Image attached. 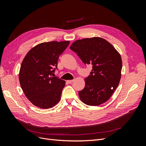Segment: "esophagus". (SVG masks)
I'll return each mask as SVG.
<instances>
[{
  "label": "esophagus",
  "mask_w": 146,
  "mask_h": 146,
  "mask_svg": "<svg viewBox=\"0 0 146 146\" xmlns=\"http://www.w3.org/2000/svg\"><path fill=\"white\" fill-rule=\"evenodd\" d=\"M74 82V80H68V83L69 84H71L72 82Z\"/></svg>",
  "instance_id": "1"
}]
</instances>
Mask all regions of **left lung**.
<instances>
[{
	"label": "left lung",
	"instance_id": "1",
	"mask_svg": "<svg viewBox=\"0 0 146 146\" xmlns=\"http://www.w3.org/2000/svg\"><path fill=\"white\" fill-rule=\"evenodd\" d=\"M70 49L83 63L91 64L92 70L85 78V86L78 95L83 103L97 106L107 102L120 82L122 59L120 54L105 39L94 37L77 40Z\"/></svg>",
	"mask_w": 146,
	"mask_h": 146
}]
</instances>
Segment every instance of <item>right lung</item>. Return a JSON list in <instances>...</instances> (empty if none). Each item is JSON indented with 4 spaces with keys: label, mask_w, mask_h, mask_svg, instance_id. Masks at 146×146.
I'll list each match as a JSON object with an SVG mask.
<instances>
[{
    "label": "right lung",
    "mask_w": 146,
    "mask_h": 146,
    "mask_svg": "<svg viewBox=\"0 0 146 146\" xmlns=\"http://www.w3.org/2000/svg\"><path fill=\"white\" fill-rule=\"evenodd\" d=\"M69 44V41L41 43L23 60L19 75L20 85L27 98L36 107L49 108L60 101L65 82L54 75L58 69L59 56Z\"/></svg>",
    "instance_id": "obj_1"
}]
</instances>
